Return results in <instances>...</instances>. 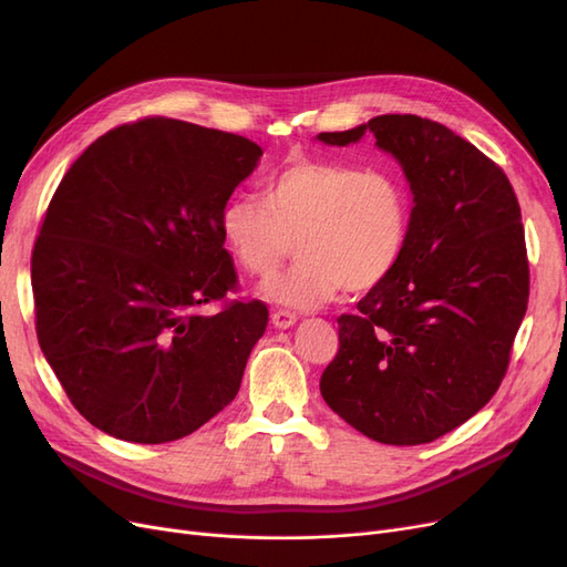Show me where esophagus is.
<instances>
[{
	"label": "esophagus",
	"mask_w": 567,
	"mask_h": 567,
	"mask_svg": "<svg viewBox=\"0 0 567 567\" xmlns=\"http://www.w3.org/2000/svg\"><path fill=\"white\" fill-rule=\"evenodd\" d=\"M296 321H298V315L290 310H274L271 312V323L277 326V329H288V326H293Z\"/></svg>",
	"instance_id": "1"
}]
</instances>
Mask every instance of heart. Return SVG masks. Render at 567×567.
<instances>
[{
  "label": "heart",
  "mask_w": 567,
  "mask_h": 567,
  "mask_svg": "<svg viewBox=\"0 0 567 567\" xmlns=\"http://www.w3.org/2000/svg\"><path fill=\"white\" fill-rule=\"evenodd\" d=\"M411 227V194L392 167L300 161L271 175L262 200L234 196L219 215L227 248L248 274L271 277L296 252V267L267 286L277 302L310 310L340 288L364 293L398 267Z\"/></svg>",
  "instance_id": "b5f03b06"
}]
</instances>
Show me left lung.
Returning <instances> with one entry per match:
<instances>
[{
    "label": "left lung",
    "mask_w": 567,
    "mask_h": 567,
    "mask_svg": "<svg viewBox=\"0 0 567 567\" xmlns=\"http://www.w3.org/2000/svg\"><path fill=\"white\" fill-rule=\"evenodd\" d=\"M364 132L404 167L411 227L390 277L338 317L340 348L319 388L362 435L411 447L499 390L529 298L525 229L504 169L450 127L379 115L319 140L346 146Z\"/></svg>",
    "instance_id": "left-lung-1"
}]
</instances>
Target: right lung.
I'll use <instances>...</instances> for the list:
<instances>
[{
    "label": "right lung",
    "instance_id": "1",
    "mask_svg": "<svg viewBox=\"0 0 567 567\" xmlns=\"http://www.w3.org/2000/svg\"><path fill=\"white\" fill-rule=\"evenodd\" d=\"M260 156L246 136L151 115L99 136L56 186L30 260L35 329L99 431L173 442L236 398L269 310L227 300L219 215ZM208 301L223 307L200 316Z\"/></svg>",
    "mask_w": 567,
    "mask_h": 567
}]
</instances>
